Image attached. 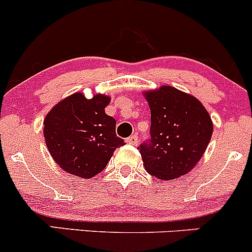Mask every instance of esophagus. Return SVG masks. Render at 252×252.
I'll return each mask as SVG.
<instances>
[{
    "label": "esophagus",
    "mask_w": 252,
    "mask_h": 252,
    "mask_svg": "<svg viewBox=\"0 0 252 252\" xmlns=\"http://www.w3.org/2000/svg\"><path fill=\"white\" fill-rule=\"evenodd\" d=\"M126 143L127 144H131V145H137L138 144V137L136 136V134H133V136H129L126 139Z\"/></svg>",
    "instance_id": "obj_1"
}]
</instances>
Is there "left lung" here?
<instances>
[{"label": "left lung", "instance_id": "1", "mask_svg": "<svg viewBox=\"0 0 252 252\" xmlns=\"http://www.w3.org/2000/svg\"><path fill=\"white\" fill-rule=\"evenodd\" d=\"M151 113L149 143L139 153L149 174L172 180L194 168L207 150L213 121L198 99L173 86L143 93Z\"/></svg>", "mask_w": 252, "mask_h": 252}]
</instances>
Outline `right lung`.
<instances>
[{
  "label": "right lung",
  "instance_id": "1",
  "mask_svg": "<svg viewBox=\"0 0 252 252\" xmlns=\"http://www.w3.org/2000/svg\"><path fill=\"white\" fill-rule=\"evenodd\" d=\"M109 103L107 94L86 98L75 93L61 99L45 116V144L64 172L90 179L105 168L116 148L125 145L115 133V119L105 114Z\"/></svg>",
  "mask_w": 252,
  "mask_h": 252
}]
</instances>
